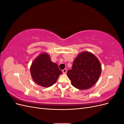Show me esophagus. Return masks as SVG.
<instances>
[{"mask_svg": "<svg viewBox=\"0 0 124 124\" xmlns=\"http://www.w3.org/2000/svg\"><path fill=\"white\" fill-rule=\"evenodd\" d=\"M67 69H64L63 70H62V72H63V73H64V74H65V73H66V72H67Z\"/></svg>", "mask_w": 124, "mask_h": 124, "instance_id": "esophagus-1", "label": "esophagus"}]
</instances>
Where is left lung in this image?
<instances>
[{
  "label": "left lung",
  "mask_w": 124,
  "mask_h": 124,
  "mask_svg": "<svg viewBox=\"0 0 124 124\" xmlns=\"http://www.w3.org/2000/svg\"><path fill=\"white\" fill-rule=\"evenodd\" d=\"M101 73V66L98 58L91 53L83 52L74 59L72 69L67 71V76L73 86L84 90L92 87Z\"/></svg>",
  "instance_id": "1"
}]
</instances>
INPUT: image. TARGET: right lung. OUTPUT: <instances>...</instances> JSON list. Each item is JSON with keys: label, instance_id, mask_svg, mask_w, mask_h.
Returning a JSON list of instances; mask_svg holds the SVG:
<instances>
[{"label": "right lung", "instance_id": "1", "mask_svg": "<svg viewBox=\"0 0 124 124\" xmlns=\"http://www.w3.org/2000/svg\"><path fill=\"white\" fill-rule=\"evenodd\" d=\"M31 77L37 84L44 87L54 84L58 79L62 71L58 65L51 61L47 53L40 54L31 67Z\"/></svg>", "mask_w": 124, "mask_h": 124}]
</instances>
